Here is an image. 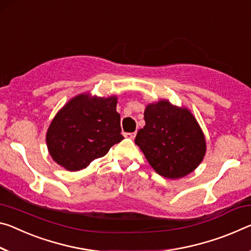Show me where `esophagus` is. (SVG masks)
Wrapping results in <instances>:
<instances>
[{"label": "esophagus", "instance_id": "esophagus-1", "mask_svg": "<svg viewBox=\"0 0 251 251\" xmlns=\"http://www.w3.org/2000/svg\"><path fill=\"white\" fill-rule=\"evenodd\" d=\"M135 136H136V132H134V133H126L125 134V137H128V138H130V140H134Z\"/></svg>", "mask_w": 251, "mask_h": 251}]
</instances>
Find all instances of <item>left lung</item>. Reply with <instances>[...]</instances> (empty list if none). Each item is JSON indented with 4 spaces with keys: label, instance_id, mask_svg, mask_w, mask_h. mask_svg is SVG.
I'll list each match as a JSON object with an SVG mask.
<instances>
[{
    "label": "left lung",
    "instance_id": "left-lung-1",
    "mask_svg": "<svg viewBox=\"0 0 251 251\" xmlns=\"http://www.w3.org/2000/svg\"><path fill=\"white\" fill-rule=\"evenodd\" d=\"M144 119L135 143L160 176L178 178L198 168L205 154V140L188 109L161 100L146 106Z\"/></svg>",
    "mask_w": 251,
    "mask_h": 251
}]
</instances>
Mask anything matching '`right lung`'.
<instances>
[{
    "label": "right lung",
    "mask_w": 251,
    "mask_h": 251,
    "mask_svg": "<svg viewBox=\"0 0 251 251\" xmlns=\"http://www.w3.org/2000/svg\"><path fill=\"white\" fill-rule=\"evenodd\" d=\"M116 97L79 95L55 115L47 132L48 150L68 171H79L124 140Z\"/></svg>",
    "instance_id": "add662e5"
}]
</instances>
